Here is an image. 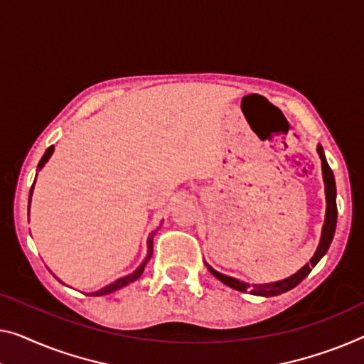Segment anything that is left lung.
Listing matches in <instances>:
<instances>
[{"label": "left lung", "mask_w": 364, "mask_h": 364, "mask_svg": "<svg viewBox=\"0 0 364 364\" xmlns=\"http://www.w3.org/2000/svg\"><path fill=\"white\" fill-rule=\"evenodd\" d=\"M318 155H321L322 160V175H323V183H325V198H327V214H325V224L322 229V238L321 243H318V248L316 255H314L311 263H307L302 269L297 271L296 274H292L291 278L278 281V283H269V284H247L243 281H238L230 278V276L220 274L217 273L215 269L208 267V269L213 273L217 279H220L222 283L230 286L232 289H237L240 292H252L255 296H264V297H271V296H279L286 291H291L292 287H296L301 281L306 278V276L311 273L312 268L316 267L325 253H327L330 243H332V238L335 234V227H337V188H335V178H333V171L332 168L328 166L327 160H325L323 150L321 145H318Z\"/></svg>", "instance_id": "obj_1"}]
</instances>
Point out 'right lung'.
<instances>
[{"mask_svg":"<svg viewBox=\"0 0 364 364\" xmlns=\"http://www.w3.org/2000/svg\"><path fill=\"white\" fill-rule=\"evenodd\" d=\"M52 151H53V145H52V147H48V149L46 150V154H43V156H42L41 161H39V168H42L43 165H46V161H47L48 159H50ZM32 188H34V184H32ZM32 188H31V193H29V204H31V194H32ZM154 234H155V232H151L150 237H149V240H147V245H149V253H147V258H145V262H144L142 264H140V267H139L137 269H135L132 274H129V276H124V278L117 279L116 283H112V284H109V286L102 287V289H100V291H97V292H93V294H90V296H105V294H111V292L117 291V289H121V287L127 286V284H130V283H134L135 279H139V278H140V274L144 273V268H145V264H147V262H149L150 257H151V252H154Z\"/></svg>","mask_w":364,"mask_h":364,"instance_id":"add662e5","label":"right lung"}]
</instances>
